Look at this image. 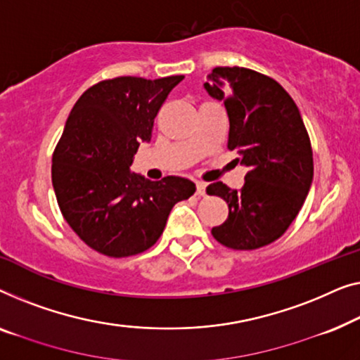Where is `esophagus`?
Masks as SVG:
<instances>
[{
	"mask_svg": "<svg viewBox=\"0 0 360 360\" xmlns=\"http://www.w3.org/2000/svg\"><path fill=\"white\" fill-rule=\"evenodd\" d=\"M195 187H197V195H205V187H207L205 182L197 181L195 182Z\"/></svg>",
	"mask_w": 360,
	"mask_h": 360,
	"instance_id": "34e87169",
	"label": "esophagus"
}]
</instances>
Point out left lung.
<instances>
[{"label":"left lung","instance_id":"obj_1","mask_svg":"<svg viewBox=\"0 0 360 360\" xmlns=\"http://www.w3.org/2000/svg\"><path fill=\"white\" fill-rule=\"evenodd\" d=\"M209 96L225 104L229 148L248 168L245 186L207 187L229 204V219L212 229L231 250H257L281 238L300 212L313 181V151L300 110L282 86L240 67H217L207 77Z\"/></svg>","mask_w":360,"mask_h":360}]
</instances>
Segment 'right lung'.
<instances>
[{"label": "right lung", "instance_id": "obj_1", "mask_svg": "<svg viewBox=\"0 0 360 360\" xmlns=\"http://www.w3.org/2000/svg\"><path fill=\"white\" fill-rule=\"evenodd\" d=\"M182 75L119 77L91 86L73 105L53 151L52 184L60 210L89 248L110 257L143 252L158 241L174 204L195 184L179 176L148 181L130 171L151 140L156 114Z\"/></svg>", "mask_w": 360, "mask_h": 360}]
</instances>
